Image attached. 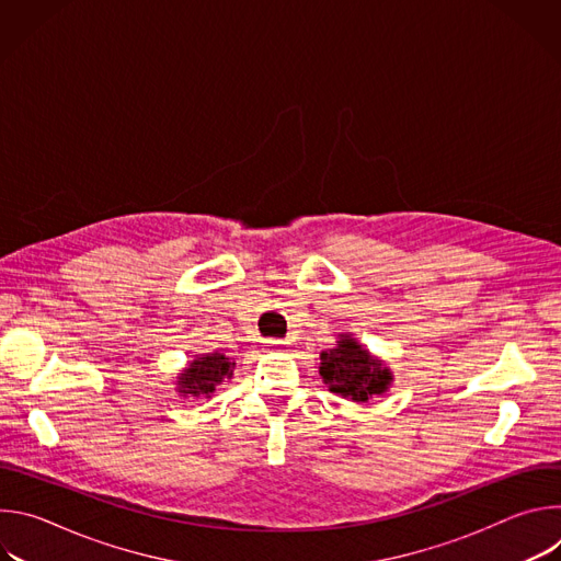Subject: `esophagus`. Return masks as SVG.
I'll use <instances>...</instances> for the list:
<instances>
[{
	"label": "esophagus",
	"instance_id": "obj_1",
	"mask_svg": "<svg viewBox=\"0 0 561 561\" xmlns=\"http://www.w3.org/2000/svg\"><path fill=\"white\" fill-rule=\"evenodd\" d=\"M268 348H271V351H282V348H284V342L271 340V342H268Z\"/></svg>",
	"mask_w": 561,
	"mask_h": 561
}]
</instances>
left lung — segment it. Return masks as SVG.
<instances>
[{
    "instance_id": "obj_1",
    "label": "left lung",
    "mask_w": 561,
    "mask_h": 561,
    "mask_svg": "<svg viewBox=\"0 0 561 561\" xmlns=\"http://www.w3.org/2000/svg\"><path fill=\"white\" fill-rule=\"evenodd\" d=\"M319 375L329 390L353 402H368L370 397L386 392L392 381L390 368L351 335H340L337 346L319 353Z\"/></svg>"
}]
</instances>
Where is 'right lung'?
<instances>
[{"instance_id":"add662e5","label":"right lung","mask_w":561,"mask_h":561,"mask_svg":"<svg viewBox=\"0 0 561 561\" xmlns=\"http://www.w3.org/2000/svg\"><path fill=\"white\" fill-rule=\"evenodd\" d=\"M234 362L221 353H208L188 364L184 373H180V392L184 394H206L210 397L215 392V386L221 383L224 379L232 377Z\"/></svg>"}]
</instances>
